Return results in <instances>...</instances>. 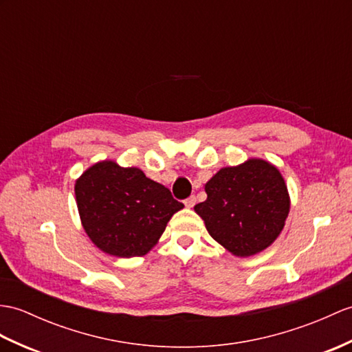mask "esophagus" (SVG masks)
Segmentation results:
<instances>
[{"mask_svg":"<svg viewBox=\"0 0 352 352\" xmlns=\"http://www.w3.org/2000/svg\"><path fill=\"white\" fill-rule=\"evenodd\" d=\"M196 204V196L195 195H192V196H189V198H187L186 201H184V206L187 207V208H192L193 206Z\"/></svg>","mask_w":352,"mask_h":352,"instance_id":"1","label":"esophagus"}]
</instances>
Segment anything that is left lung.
Wrapping results in <instances>:
<instances>
[{"label": "left lung", "instance_id": "left-lung-1", "mask_svg": "<svg viewBox=\"0 0 352 352\" xmlns=\"http://www.w3.org/2000/svg\"><path fill=\"white\" fill-rule=\"evenodd\" d=\"M195 206L208 234L236 256L267 249L285 226L289 195L279 169L261 159L222 168Z\"/></svg>", "mask_w": 352, "mask_h": 352}]
</instances>
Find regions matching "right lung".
I'll use <instances>...</instances> for the list:
<instances>
[{"instance_id":"obj_1","label":"right lung","mask_w":352,"mask_h":352,"mask_svg":"<svg viewBox=\"0 0 352 352\" xmlns=\"http://www.w3.org/2000/svg\"><path fill=\"white\" fill-rule=\"evenodd\" d=\"M75 195L89 239L120 258L144 256L184 207L141 169L121 168L112 160L88 168L75 184Z\"/></svg>"}]
</instances>
